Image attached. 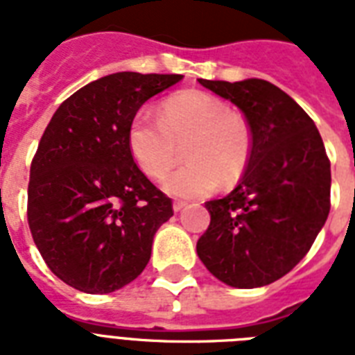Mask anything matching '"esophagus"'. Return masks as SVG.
<instances>
[{
    "instance_id": "1",
    "label": "esophagus",
    "mask_w": 355,
    "mask_h": 355,
    "mask_svg": "<svg viewBox=\"0 0 355 355\" xmlns=\"http://www.w3.org/2000/svg\"><path fill=\"white\" fill-rule=\"evenodd\" d=\"M186 205H188V202H184V200H175V202H173V210L182 211L184 208H186Z\"/></svg>"
}]
</instances>
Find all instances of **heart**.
Returning <instances> with one entry per match:
<instances>
[{"label":"heart","mask_w":355,"mask_h":355,"mask_svg":"<svg viewBox=\"0 0 355 355\" xmlns=\"http://www.w3.org/2000/svg\"><path fill=\"white\" fill-rule=\"evenodd\" d=\"M127 145L136 166L150 178H162L186 145V160L162 188L178 199L214 193L221 182L234 184L248 164L252 136L248 123L219 97L205 92H180L162 107L160 119L138 112L127 130Z\"/></svg>","instance_id":"b5f03b06"}]
</instances>
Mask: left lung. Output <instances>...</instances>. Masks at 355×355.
<instances>
[{
	"label": "left lung",
	"instance_id": "1",
	"mask_svg": "<svg viewBox=\"0 0 355 355\" xmlns=\"http://www.w3.org/2000/svg\"><path fill=\"white\" fill-rule=\"evenodd\" d=\"M199 83L245 114L252 147L237 188L206 202L210 227L197 254L227 286H269L308 254L328 219L324 144L313 119L269 80Z\"/></svg>",
	"mask_w": 355,
	"mask_h": 355
}]
</instances>
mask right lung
I'll return each mask as SVG.
<instances>
[{"label": "right lung", "mask_w": 355, "mask_h": 355, "mask_svg": "<svg viewBox=\"0 0 355 355\" xmlns=\"http://www.w3.org/2000/svg\"><path fill=\"white\" fill-rule=\"evenodd\" d=\"M182 75L119 71L58 107L31 164L27 219L55 276L90 295L121 289L149 263L171 199L134 164L128 125Z\"/></svg>", "instance_id": "add662e5"}]
</instances>
